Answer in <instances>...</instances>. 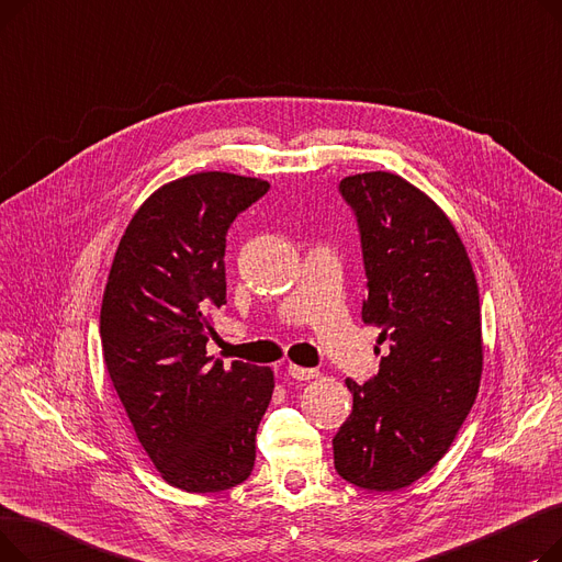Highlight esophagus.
Masks as SVG:
<instances>
[{
  "instance_id": "1",
  "label": "esophagus",
  "mask_w": 562,
  "mask_h": 562,
  "mask_svg": "<svg viewBox=\"0 0 562 562\" xmlns=\"http://www.w3.org/2000/svg\"><path fill=\"white\" fill-rule=\"evenodd\" d=\"M286 373H289L291 378H296V380H310V378L316 375L314 369H305V367H299V364H289V367H286Z\"/></svg>"
}]
</instances>
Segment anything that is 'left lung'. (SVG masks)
I'll list each match as a JSON object with an SVG mask.
<instances>
[{
    "mask_svg": "<svg viewBox=\"0 0 562 562\" xmlns=\"http://www.w3.org/2000/svg\"><path fill=\"white\" fill-rule=\"evenodd\" d=\"M339 193L360 232L362 321L380 328L390 356L364 385L346 380L352 412L333 439L335 469L352 485L392 492L439 462L476 401L479 286L451 221L403 177L352 175Z\"/></svg>",
    "mask_w": 562,
    "mask_h": 562,
    "instance_id": "left-lung-1",
    "label": "left lung"
}]
</instances>
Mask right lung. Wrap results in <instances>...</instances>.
Returning a JSON list of instances; mask_svg holds the SVG:
<instances>
[{
	"label": "right lung",
	"mask_w": 562,
	"mask_h": 562,
	"mask_svg": "<svg viewBox=\"0 0 562 562\" xmlns=\"http://www.w3.org/2000/svg\"><path fill=\"white\" fill-rule=\"evenodd\" d=\"M269 182L198 172L143 202L115 250L100 312L106 371L145 453L184 492H223L255 467L273 394L266 367L206 356L225 301V236Z\"/></svg>",
	"instance_id": "1"
}]
</instances>
